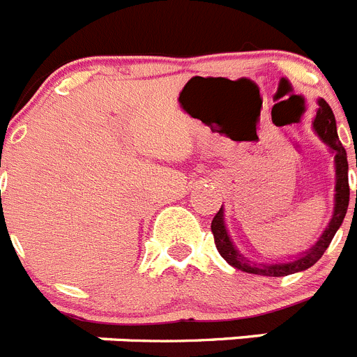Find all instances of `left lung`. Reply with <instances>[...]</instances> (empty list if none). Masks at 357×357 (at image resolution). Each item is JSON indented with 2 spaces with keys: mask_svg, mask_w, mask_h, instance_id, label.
<instances>
[{
  "mask_svg": "<svg viewBox=\"0 0 357 357\" xmlns=\"http://www.w3.org/2000/svg\"><path fill=\"white\" fill-rule=\"evenodd\" d=\"M313 127L317 130V134L320 135L321 139L326 141L334 151V160H336V206H334V214L333 220H331L329 227L326 229V232L321 234V238L318 239V243L309 252H305V255L298 257L295 261H289V263H275V264H266V263H250L247 257H243L236 247L230 241L229 234H227L225 223H223V209H220L216 213V216L213 218V223H211V230H213L214 236V245H216L218 252L222 255L223 259L229 264H232L238 270H243L247 273H255V275H266V277H284L291 275V273L302 272V270H307V268L313 266L318 259H320L324 252L327 250V247L333 241L336 230L342 225L343 218L347 214V207H349V195H351V189H349V162H347V151L343 148V144L338 139V132H336V119H334L333 109L329 107V103L326 100H318V110L317 116H314ZM356 168H357V155H356ZM356 204H357V189H356Z\"/></svg>",
  "mask_w": 357,
  "mask_h": 357,
  "instance_id": "8db88e82",
  "label": "left lung"
}]
</instances>
